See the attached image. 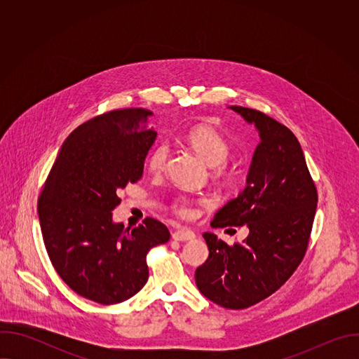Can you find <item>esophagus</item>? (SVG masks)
Returning a JSON list of instances; mask_svg holds the SVG:
<instances>
[{
    "label": "esophagus",
    "mask_w": 359,
    "mask_h": 359,
    "mask_svg": "<svg viewBox=\"0 0 359 359\" xmlns=\"http://www.w3.org/2000/svg\"><path fill=\"white\" fill-rule=\"evenodd\" d=\"M173 240L176 241H187V240H193L196 237L194 231L189 230V229H177L173 234H172Z\"/></svg>",
    "instance_id": "esophagus-1"
}]
</instances>
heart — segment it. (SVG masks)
Instances as JSON below:
<instances>
[{"label": "heart", "instance_id": "heart-1", "mask_svg": "<svg viewBox=\"0 0 359 359\" xmlns=\"http://www.w3.org/2000/svg\"><path fill=\"white\" fill-rule=\"evenodd\" d=\"M184 142L209 166H213V175L216 179H227L233 176L234 169L226 162L231 151V144L229 139L213 125L198 123L191 126L184 135ZM169 159L170 146L169 143L163 142L150 150L147 166L151 173H161L166 169ZM170 208L172 212L180 219H189L193 216L191 203L184 196L175 197Z\"/></svg>", "mask_w": 359, "mask_h": 359}]
</instances>
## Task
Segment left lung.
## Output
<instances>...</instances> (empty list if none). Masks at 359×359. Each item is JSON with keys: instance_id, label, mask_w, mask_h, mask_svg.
<instances>
[{"instance_id": "8db88e82", "label": "left lung", "mask_w": 359, "mask_h": 359, "mask_svg": "<svg viewBox=\"0 0 359 359\" xmlns=\"http://www.w3.org/2000/svg\"><path fill=\"white\" fill-rule=\"evenodd\" d=\"M260 132L245 189L216 213L212 227L247 226L243 243L213 233L203 237L209 259L196 270V284L210 301L243 310L276 292L297 270L309 248L318 193L299 142L260 111L230 107Z\"/></svg>"}]
</instances>
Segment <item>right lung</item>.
<instances>
[{
    "label": "right lung",
    "mask_w": 359,
    "mask_h": 359,
    "mask_svg": "<svg viewBox=\"0 0 359 359\" xmlns=\"http://www.w3.org/2000/svg\"><path fill=\"white\" fill-rule=\"evenodd\" d=\"M150 116L143 108L115 109L78 126L38 197L50 263L69 288L99 304H118L140 291L149 277L147 252L170 238L153 217L132 230L112 223L119 191L142 177L155 143Z\"/></svg>",
    "instance_id": "obj_1"
}]
</instances>
